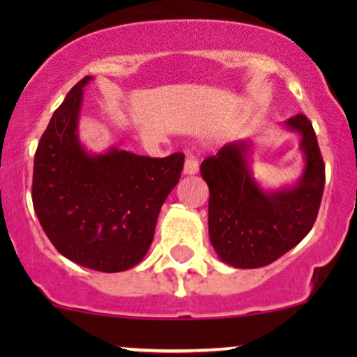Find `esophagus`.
<instances>
[{
  "label": "esophagus",
  "mask_w": 357,
  "mask_h": 357,
  "mask_svg": "<svg viewBox=\"0 0 357 357\" xmlns=\"http://www.w3.org/2000/svg\"><path fill=\"white\" fill-rule=\"evenodd\" d=\"M199 166H198V161H196L192 155L188 154L186 155V161H184V167H183V173L186 176H191V174H196L198 173Z\"/></svg>",
  "instance_id": "1"
}]
</instances>
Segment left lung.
Returning a JSON list of instances; mask_svg holds the SVG:
<instances>
[{
	"label": "left lung",
	"instance_id": "obj_1",
	"mask_svg": "<svg viewBox=\"0 0 357 357\" xmlns=\"http://www.w3.org/2000/svg\"><path fill=\"white\" fill-rule=\"evenodd\" d=\"M301 137L304 169L296 183L265 190L253 176L250 139L225 144L202 162L210 188L208 231L221 261L235 268L272 264L305 238L321 206L326 167L312 124L304 114L282 122Z\"/></svg>",
	"mask_w": 357,
	"mask_h": 357
}]
</instances>
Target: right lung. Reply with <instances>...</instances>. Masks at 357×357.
Instances as JSON below:
<instances>
[{
  "instance_id": "right-lung-1",
  "label": "right lung",
  "mask_w": 357,
  "mask_h": 357,
  "mask_svg": "<svg viewBox=\"0 0 357 357\" xmlns=\"http://www.w3.org/2000/svg\"><path fill=\"white\" fill-rule=\"evenodd\" d=\"M92 80L84 77L53 112L35 154L31 198L43 231L65 258L99 272H124L153 243L184 155L155 159L114 146L89 151L79 137V119Z\"/></svg>"
}]
</instances>
